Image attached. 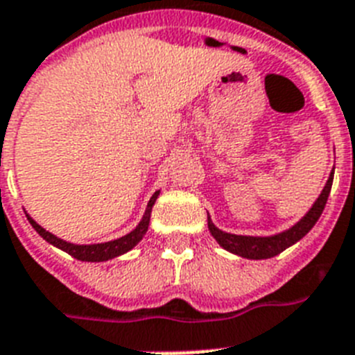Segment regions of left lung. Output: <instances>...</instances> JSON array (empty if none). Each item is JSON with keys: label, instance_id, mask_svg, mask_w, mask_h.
Wrapping results in <instances>:
<instances>
[{"label": "left lung", "instance_id": "obj_1", "mask_svg": "<svg viewBox=\"0 0 355 355\" xmlns=\"http://www.w3.org/2000/svg\"><path fill=\"white\" fill-rule=\"evenodd\" d=\"M334 182V171L330 173L327 184L322 187L321 195L318 197V200L313 202V206L308 209V213L299 220L297 224H293L292 227H288L284 232L275 233V235H270V237H250V235H235V233H226L223 230H218L215 224L211 223V218L207 217V227H209V233H211L215 241H217L224 250L235 253L239 257L244 259H270L279 255L281 252H284L286 248H290L292 244H295L297 241H301L304 235H306L315 223L321 217L322 209L327 206L328 195H330V189H332Z\"/></svg>", "mask_w": 355, "mask_h": 355}]
</instances>
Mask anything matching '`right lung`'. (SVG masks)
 Returning a JSON list of instances; mask_svg holds the SVG:
<instances>
[{
  "label": "right lung",
  "instance_id": "add662e5",
  "mask_svg": "<svg viewBox=\"0 0 355 355\" xmlns=\"http://www.w3.org/2000/svg\"><path fill=\"white\" fill-rule=\"evenodd\" d=\"M158 195L160 191H155L153 193V197L149 198L148 207H146V213H144L142 220L138 223V226L129 232L128 235H123L120 239H114V241H109V243H100V244H73V243H67V241H63V239H58L56 235H53L51 232L47 230H43L40 224L31 218L27 215L28 223L33 224V227L36 230L40 235H42L49 244H53V246L60 248L63 250L65 253H69L71 257L78 259V261H85V262H103V261H109V259H114L118 255H123V253H128L129 250L137 246L142 237L146 235L149 227V218H151V209H153V204L157 202Z\"/></svg>",
  "mask_w": 355,
  "mask_h": 355
}]
</instances>
